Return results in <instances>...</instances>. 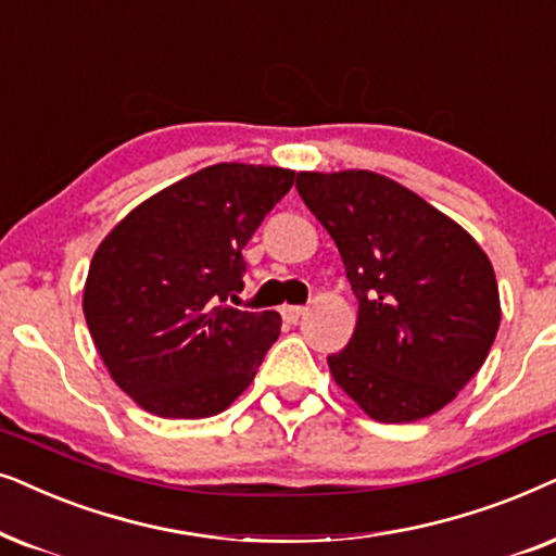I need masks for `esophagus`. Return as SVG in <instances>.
Segmentation results:
<instances>
[{
  "label": "esophagus",
  "instance_id": "obj_1",
  "mask_svg": "<svg viewBox=\"0 0 556 556\" xmlns=\"http://www.w3.org/2000/svg\"><path fill=\"white\" fill-rule=\"evenodd\" d=\"M305 313H307V307H302V305H287L282 309V315H285L287 323H300L302 317H305Z\"/></svg>",
  "mask_w": 556,
  "mask_h": 556
}]
</instances>
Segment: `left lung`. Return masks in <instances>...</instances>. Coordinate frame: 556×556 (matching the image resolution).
Listing matches in <instances>:
<instances>
[{
    "mask_svg": "<svg viewBox=\"0 0 556 556\" xmlns=\"http://www.w3.org/2000/svg\"><path fill=\"white\" fill-rule=\"evenodd\" d=\"M298 192L336 241L358 300L332 379L376 421L440 412L483 366L501 323L493 266L476 239L389 177L300 173Z\"/></svg>",
    "mask_w": 556,
    "mask_h": 556,
    "instance_id": "8db88e82",
    "label": "left lung"
}]
</instances>
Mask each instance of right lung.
I'll use <instances>...</instances> for the list:
<instances>
[{
	"label": "right lung",
	"instance_id": "add662e5",
	"mask_svg": "<svg viewBox=\"0 0 556 556\" xmlns=\"http://www.w3.org/2000/svg\"><path fill=\"white\" fill-rule=\"evenodd\" d=\"M292 182L282 167H203L137 205L96 249L88 330L111 379L142 409L213 417L254 381L282 317L226 300L243 290V247Z\"/></svg>",
	"mask_w": 556,
	"mask_h": 556
}]
</instances>
